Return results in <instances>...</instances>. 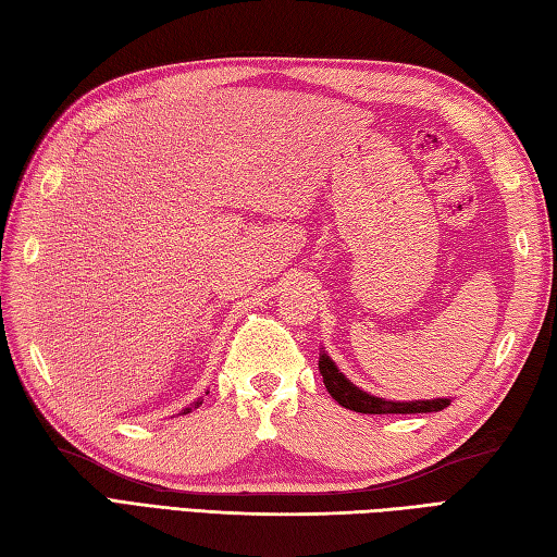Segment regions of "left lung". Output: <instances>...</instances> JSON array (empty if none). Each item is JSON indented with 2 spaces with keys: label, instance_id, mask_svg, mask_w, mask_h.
Wrapping results in <instances>:
<instances>
[{
  "label": "left lung",
  "instance_id": "8db88e82",
  "mask_svg": "<svg viewBox=\"0 0 557 557\" xmlns=\"http://www.w3.org/2000/svg\"><path fill=\"white\" fill-rule=\"evenodd\" d=\"M318 369H321L323 383L327 393L333 395L335 401H339L345 409L359 411V413H431V411H443L449 407L447 397H435V399H411V401H395L385 397H375L366 389L354 385L349 377L337 369V363L327 357V351L321 349V359H318Z\"/></svg>",
  "mask_w": 557,
  "mask_h": 557
}]
</instances>
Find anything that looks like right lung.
<instances>
[{
  "instance_id": "obj_1",
  "label": "right lung",
  "mask_w": 557,
  "mask_h": 557,
  "mask_svg": "<svg viewBox=\"0 0 557 557\" xmlns=\"http://www.w3.org/2000/svg\"><path fill=\"white\" fill-rule=\"evenodd\" d=\"M200 405H203V399H200V397H198V399L194 401V405H191V407H186V409H182L180 413H188V411H191V409H198Z\"/></svg>"
}]
</instances>
